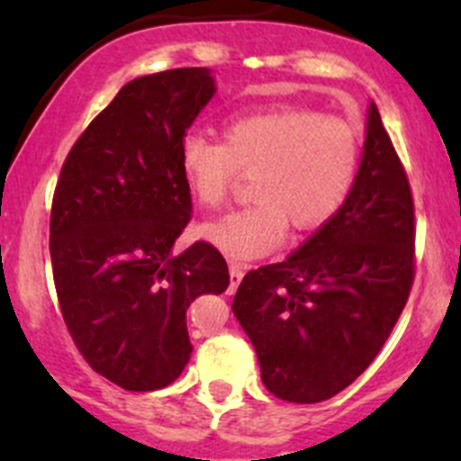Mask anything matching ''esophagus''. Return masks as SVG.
<instances>
[{
	"instance_id": "obj_1",
	"label": "esophagus",
	"mask_w": 461,
	"mask_h": 461,
	"mask_svg": "<svg viewBox=\"0 0 461 461\" xmlns=\"http://www.w3.org/2000/svg\"><path fill=\"white\" fill-rule=\"evenodd\" d=\"M243 276H245L243 265L234 263V260H231V263H230V292H236V287L240 285Z\"/></svg>"
}]
</instances>
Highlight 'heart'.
Wrapping results in <instances>:
<instances>
[{
  "label": "heart",
  "mask_w": 461,
  "mask_h": 461,
  "mask_svg": "<svg viewBox=\"0 0 461 461\" xmlns=\"http://www.w3.org/2000/svg\"><path fill=\"white\" fill-rule=\"evenodd\" d=\"M359 158V133L348 120L303 106L236 115L222 127V142L201 133L180 142V171L203 207H222L240 176H254L252 207L201 227L203 239L239 260L281 248L290 222L308 231L337 216Z\"/></svg>",
  "instance_id": "obj_1"
}]
</instances>
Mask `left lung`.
<instances>
[{
  "label": "left lung",
  "mask_w": 461,
  "mask_h": 461,
  "mask_svg": "<svg viewBox=\"0 0 461 461\" xmlns=\"http://www.w3.org/2000/svg\"><path fill=\"white\" fill-rule=\"evenodd\" d=\"M415 281V203L406 169L370 104L350 196L283 263L245 274L236 319L274 397L317 403L370 364L402 317Z\"/></svg>",
  "instance_id": "left-lung-1"
}]
</instances>
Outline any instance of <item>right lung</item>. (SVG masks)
<instances>
[{
    "mask_svg": "<svg viewBox=\"0 0 461 461\" xmlns=\"http://www.w3.org/2000/svg\"><path fill=\"white\" fill-rule=\"evenodd\" d=\"M212 95L198 67L131 80L82 131L55 185L49 249L62 319L86 364L133 393L178 379L192 357L187 308L230 285L207 240L174 254L192 221L180 142Z\"/></svg>",
    "mask_w": 461,
    "mask_h": 461,
    "instance_id": "add662e5",
    "label": "right lung"
}]
</instances>
